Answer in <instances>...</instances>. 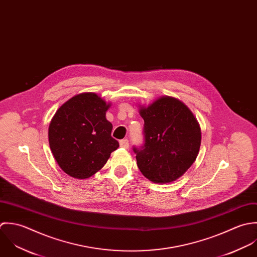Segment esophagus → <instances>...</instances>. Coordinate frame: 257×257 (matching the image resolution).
Returning <instances> with one entry per match:
<instances>
[{
    "mask_svg": "<svg viewBox=\"0 0 257 257\" xmlns=\"http://www.w3.org/2000/svg\"><path fill=\"white\" fill-rule=\"evenodd\" d=\"M120 147L128 149L129 148V141L127 139H123L120 141Z\"/></svg>",
    "mask_w": 257,
    "mask_h": 257,
    "instance_id": "obj_1",
    "label": "esophagus"
}]
</instances>
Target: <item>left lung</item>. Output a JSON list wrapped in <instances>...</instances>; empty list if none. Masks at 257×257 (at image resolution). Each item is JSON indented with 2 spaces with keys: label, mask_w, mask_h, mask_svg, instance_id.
Instances as JSON below:
<instances>
[{
  "label": "left lung",
  "mask_w": 257,
  "mask_h": 257,
  "mask_svg": "<svg viewBox=\"0 0 257 257\" xmlns=\"http://www.w3.org/2000/svg\"><path fill=\"white\" fill-rule=\"evenodd\" d=\"M139 112L144 119V145L133 148L139 170L154 183L176 181L199 154L202 133L198 120L184 103L170 96Z\"/></svg>",
  "instance_id": "1"
}]
</instances>
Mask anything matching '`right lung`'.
Returning a JSON list of instances; mask_svg holds the SVG:
<instances>
[{
    "label": "right lung",
    "mask_w": 257,
    "mask_h": 257,
    "mask_svg": "<svg viewBox=\"0 0 257 257\" xmlns=\"http://www.w3.org/2000/svg\"><path fill=\"white\" fill-rule=\"evenodd\" d=\"M109 107L95 93H80L62 104L52 117L50 147L60 169L70 177L93 176L119 147L106 119Z\"/></svg>",
    "instance_id": "obj_1"
}]
</instances>
